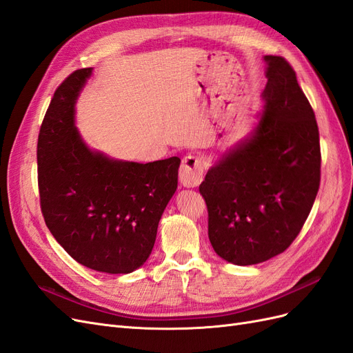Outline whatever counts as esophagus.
<instances>
[{
    "instance_id": "1",
    "label": "esophagus",
    "mask_w": 353,
    "mask_h": 353,
    "mask_svg": "<svg viewBox=\"0 0 353 353\" xmlns=\"http://www.w3.org/2000/svg\"><path fill=\"white\" fill-rule=\"evenodd\" d=\"M205 174V162L199 156H185L183 165L179 168V183L183 187L193 188L197 187Z\"/></svg>"
}]
</instances>
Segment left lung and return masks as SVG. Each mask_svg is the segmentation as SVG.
Instances as JSON below:
<instances>
[{
    "mask_svg": "<svg viewBox=\"0 0 353 353\" xmlns=\"http://www.w3.org/2000/svg\"><path fill=\"white\" fill-rule=\"evenodd\" d=\"M263 113L253 135L209 169L199 190L213 250L236 265L268 261L301 232L321 181L312 105L281 56H265Z\"/></svg>",
    "mask_w": 353,
    "mask_h": 353,
    "instance_id": "1",
    "label": "left lung"
}]
</instances>
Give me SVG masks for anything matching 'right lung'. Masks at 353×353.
<instances>
[{
  "label": "right lung",
  "mask_w": 353,
  "mask_h": 353,
  "mask_svg": "<svg viewBox=\"0 0 353 353\" xmlns=\"http://www.w3.org/2000/svg\"><path fill=\"white\" fill-rule=\"evenodd\" d=\"M91 68L52 95L37 145L41 212L50 232L87 268L128 274L150 256L160 216L178 185L179 157L135 163L94 153L74 128V101Z\"/></svg>",
  "instance_id": "1"
}]
</instances>
